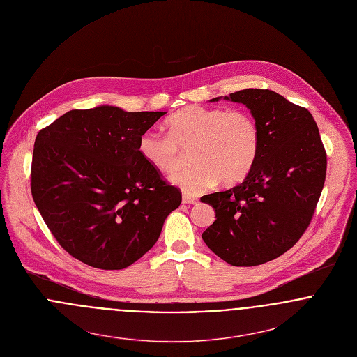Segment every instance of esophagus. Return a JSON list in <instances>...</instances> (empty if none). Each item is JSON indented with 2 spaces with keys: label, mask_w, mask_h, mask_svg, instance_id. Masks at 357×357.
Listing matches in <instances>:
<instances>
[{
  "label": "esophagus",
  "mask_w": 357,
  "mask_h": 357,
  "mask_svg": "<svg viewBox=\"0 0 357 357\" xmlns=\"http://www.w3.org/2000/svg\"><path fill=\"white\" fill-rule=\"evenodd\" d=\"M183 204H199V199H197V198H194V197H191V195L184 194V195H183Z\"/></svg>",
  "instance_id": "obj_1"
}]
</instances>
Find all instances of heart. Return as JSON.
Returning a JSON list of instances; mask_svg holds the SVG:
<instances>
[{
  "mask_svg": "<svg viewBox=\"0 0 357 357\" xmlns=\"http://www.w3.org/2000/svg\"><path fill=\"white\" fill-rule=\"evenodd\" d=\"M166 126L169 135L144 132L139 153L162 173L176 172L190 153L192 165L170 178L187 195L202 194L220 180L224 185L242 181L259 153V126L245 111L190 105L173 114Z\"/></svg>",
  "mask_w": 357,
  "mask_h": 357,
  "instance_id": "1",
  "label": "heart"
}]
</instances>
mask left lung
<instances>
[{
	"mask_svg": "<svg viewBox=\"0 0 357 357\" xmlns=\"http://www.w3.org/2000/svg\"><path fill=\"white\" fill-rule=\"evenodd\" d=\"M245 104L261 130V146L245 180L201 198L215 221L202 234L207 248L234 266H255L291 249L320 198L327 156L312 114L268 89H245L218 100Z\"/></svg>",
	"mask_w": 357,
	"mask_h": 357,
	"instance_id": "8db88e82",
	"label": "left lung"
}]
</instances>
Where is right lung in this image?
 I'll list each match as a JSON object with an SVG mask.
<instances>
[{"label": "right lung", "instance_id": "obj_1", "mask_svg": "<svg viewBox=\"0 0 357 357\" xmlns=\"http://www.w3.org/2000/svg\"><path fill=\"white\" fill-rule=\"evenodd\" d=\"M163 111L71 109L36 139L31 194L59 245L86 265L123 269L156 243L181 192L139 153Z\"/></svg>", "mask_w": 357, "mask_h": 357}]
</instances>
